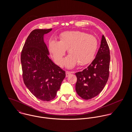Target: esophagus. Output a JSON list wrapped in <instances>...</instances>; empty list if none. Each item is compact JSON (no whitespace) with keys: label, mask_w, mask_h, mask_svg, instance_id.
Returning <instances> with one entry per match:
<instances>
[{"label":"esophagus","mask_w":132,"mask_h":132,"mask_svg":"<svg viewBox=\"0 0 132 132\" xmlns=\"http://www.w3.org/2000/svg\"><path fill=\"white\" fill-rule=\"evenodd\" d=\"M72 72H69V71H66L65 72V74H66V77H68L69 75H70L71 74Z\"/></svg>","instance_id":"esophagus-1"}]
</instances>
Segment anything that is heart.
<instances>
[{"label": "heart", "mask_w": 132, "mask_h": 132, "mask_svg": "<svg viewBox=\"0 0 132 132\" xmlns=\"http://www.w3.org/2000/svg\"><path fill=\"white\" fill-rule=\"evenodd\" d=\"M98 42L93 35L80 31H67L62 32L59 40H51L48 50L56 63L62 65L66 50L69 56L64 60V65L73 68L78 63L80 66L91 62L97 51Z\"/></svg>", "instance_id": "heart-1"}]
</instances>
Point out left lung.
<instances>
[{
    "label": "left lung",
    "instance_id": "1",
    "mask_svg": "<svg viewBox=\"0 0 132 132\" xmlns=\"http://www.w3.org/2000/svg\"><path fill=\"white\" fill-rule=\"evenodd\" d=\"M110 61L109 48L103 35L94 60L86 69L75 74L77 78L76 90L81 97L89 100L102 91L108 80Z\"/></svg>",
    "mask_w": 132,
    "mask_h": 132
}]
</instances>
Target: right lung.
<instances>
[{"label": "right lung", "instance_id": "right-lung-1", "mask_svg": "<svg viewBox=\"0 0 132 132\" xmlns=\"http://www.w3.org/2000/svg\"><path fill=\"white\" fill-rule=\"evenodd\" d=\"M52 30L35 29L23 46L21 62L24 83L35 96L43 101L54 99L65 72L49 58L44 36Z\"/></svg>", "mask_w": 132, "mask_h": 132}]
</instances>
